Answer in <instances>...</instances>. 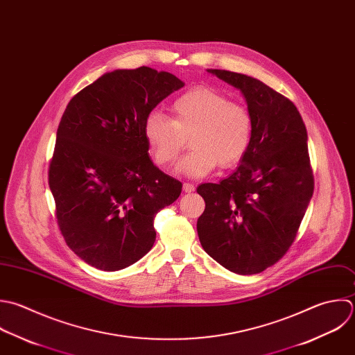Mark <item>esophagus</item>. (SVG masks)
Returning a JSON list of instances; mask_svg holds the SVG:
<instances>
[{
  "instance_id": "1",
  "label": "esophagus",
  "mask_w": 355,
  "mask_h": 355,
  "mask_svg": "<svg viewBox=\"0 0 355 355\" xmlns=\"http://www.w3.org/2000/svg\"><path fill=\"white\" fill-rule=\"evenodd\" d=\"M182 189H184V192L191 193V192H193V191H195V185H193V184H191V182H185V184L182 185Z\"/></svg>"
}]
</instances>
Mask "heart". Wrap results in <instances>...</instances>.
I'll return each mask as SVG.
<instances>
[{
	"label": "heart",
	"mask_w": 355,
	"mask_h": 355,
	"mask_svg": "<svg viewBox=\"0 0 355 355\" xmlns=\"http://www.w3.org/2000/svg\"><path fill=\"white\" fill-rule=\"evenodd\" d=\"M249 110L209 87H195L170 105V119L152 113L144 124V137L155 162L170 166L187 145L192 149L181 159L177 171L205 177L217 164L235 166L246 153L252 138Z\"/></svg>",
	"instance_id": "b5f03b06"
}]
</instances>
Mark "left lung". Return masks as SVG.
Listing matches in <instances>:
<instances>
[{
	"label": "left lung",
	"instance_id": "1",
	"mask_svg": "<svg viewBox=\"0 0 355 355\" xmlns=\"http://www.w3.org/2000/svg\"><path fill=\"white\" fill-rule=\"evenodd\" d=\"M207 71L242 92L253 127L239 167L218 184L198 187L206 203L198 235L218 264L253 275L286 254L313 198L307 130L295 103L263 81Z\"/></svg>",
	"mask_w": 355,
	"mask_h": 355
}]
</instances>
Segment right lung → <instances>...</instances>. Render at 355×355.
<instances>
[{"label":"right lung","mask_w":355,"mask_h":355,"mask_svg":"<svg viewBox=\"0 0 355 355\" xmlns=\"http://www.w3.org/2000/svg\"><path fill=\"white\" fill-rule=\"evenodd\" d=\"M184 83L141 66L105 73L67 103L48 182L67 246L102 271L123 270L153 246V220L182 184L149 157L144 124Z\"/></svg>","instance_id":"1"}]
</instances>
